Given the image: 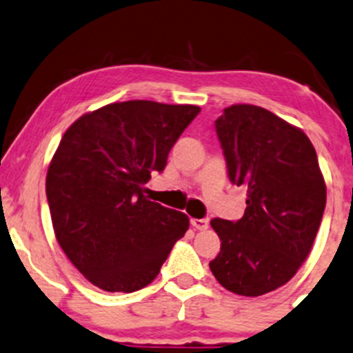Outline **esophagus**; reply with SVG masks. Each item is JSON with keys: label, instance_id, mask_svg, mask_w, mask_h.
Wrapping results in <instances>:
<instances>
[{"label": "esophagus", "instance_id": "obj_1", "mask_svg": "<svg viewBox=\"0 0 353 353\" xmlns=\"http://www.w3.org/2000/svg\"><path fill=\"white\" fill-rule=\"evenodd\" d=\"M191 225L194 226L196 230H206L208 225H210V221H208L206 218H192Z\"/></svg>", "mask_w": 353, "mask_h": 353}]
</instances>
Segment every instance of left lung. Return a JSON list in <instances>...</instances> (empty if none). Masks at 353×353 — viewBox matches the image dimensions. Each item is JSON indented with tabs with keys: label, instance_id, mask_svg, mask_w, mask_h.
<instances>
[{
	"label": "left lung",
	"instance_id": "8db88e82",
	"mask_svg": "<svg viewBox=\"0 0 353 353\" xmlns=\"http://www.w3.org/2000/svg\"><path fill=\"white\" fill-rule=\"evenodd\" d=\"M228 179L247 188L240 220L213 218L221 250L216 281L240 296H262L298 272L326 205L316 150L303 130L261 106L233 105L214 121Z\"/></svg>",
	"mask_w": 353,
	"mask_h": 353
}]
</instances>
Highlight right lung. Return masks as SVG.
Returning <instances> with one entry per match:
<instances>
[{
	"mask_svg": "<svg viewBox=\"0 0 353 353\" xmlns=\"http://www.w3.org/2000/svg\"><path fill=\"white\" fill-rule=\"evenodd\" d=\"M199 106L135 101L86 113L62 137L47 172L57 242L84 277L110 292H133L157 277L189 228L184 213L143 196L165 169Z\"/></svg>",
	"mask_w": 353,
	"mask_h": 353,
	"instance_id": "add662e5",
	"label": "right lung"
}]
</instances>
